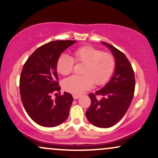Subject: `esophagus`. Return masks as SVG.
Here are the masks:
<instances>
[{
    "mask_svg": "<svg viewBox=\"0 0 158 158\" xmlns=\"http://www.w3.org/2000/svg\"><path fill=\"white\" fill-rule=\"evenodd\" d=\"M79 97H80V96H79V95H75V94H74V95H73V98L74 99H79Z\"/></svg>",
    "mask_w": 158,
    "mask_h": 158,
    "instance_id": "1",
    "label": "esophagus"
}]
</instances>
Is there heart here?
Returning <instances> with one entry per match:
<instances>
[{"instance_id": "1", "label": "heart", "mask_w": 158, "mask_h": 158, "mask_svg": "<svg viewBox=\"0 0 158 158\" xmlns=\"http://www.w3.org/2000/svg\"><path fill=\"white\" fill-rule=\"evenodd\" d=\"M74 61L84 64L81 69L83 75H74L66 78L62 81V87L66 91L80 94L97 85L106 84L110 79L115 70V59L110 52L102 50L90 45H85L76 49L73 58L67 54H61L56 61V70L61 75H68L73 71Z\"/></svg>"}]
</instances>
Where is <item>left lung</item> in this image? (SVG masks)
I'll use <instances>...</instances> for the list:
<instances>
[{
  "instance_id": "8db88e82",
  "label": "left lung",
  "mask_w": 158,
  "mask_h": 158,
  "mask_svg": "<svg viewBox=\"0 0 158 158\" xmlns=\"http://www.w3.org/2000/svg\"><path fill=\"white\" fill-rule=\"evenodd\" d=\"M110 49L116 61L114 73L109 82L102 89L90 94V106L86 117L94 126L110 128L123 118L134 97L135 89V73L125 54L106 42H102ZM99 95L101 99H97Z\"/></svg>"
}]
</instances>
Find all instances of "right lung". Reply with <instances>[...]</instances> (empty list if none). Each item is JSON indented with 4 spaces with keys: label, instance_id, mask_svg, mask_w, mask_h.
Here are the masks:
<instances>
[{
    "label": "right lung",
    "instance_id": "obj_1",
    "mask_svg": "<svg viewBox=\"0 0 158 158\" xmlns=\"http://www.w3.org/2000/svg\"><path fill=\"white\" fill-rule=\"evenodd\" d=\"M76 41L59 40L36 49L23 64L20 77V94L27 113L34 122L44 127H55L66 120L73 99L70 94L51 99L61 89L56 61L63 51Z\"/></svg>",
    "mask_w": 158,
    "mask_h": 158
}]
</instances>
